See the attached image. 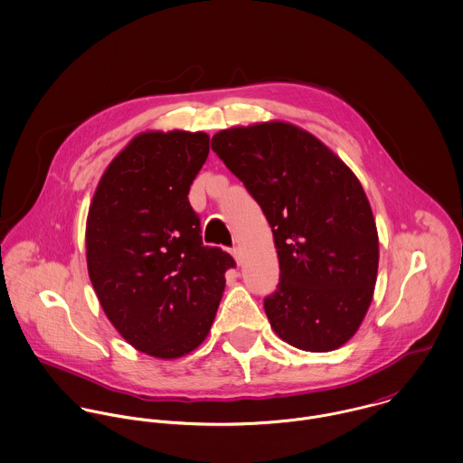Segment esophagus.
Wrapping results in <instances>:
<instances>
[{"instance_id":"esophagus-1","label":"esophagus","mask_w":463,"mask_h":463,"mask_svg":"<svg viewBox=\"0 0 463 463\" xmlns=\"http://www.w3.org/2000/svg\"><path fill=\"white\" fill-rule=\"evenodd\" d=\"M231 254L234 257V260H236V264H241L243 262V259H241V250L238 249V247H234V249H231Z\"/></svg>"}]
</instances>
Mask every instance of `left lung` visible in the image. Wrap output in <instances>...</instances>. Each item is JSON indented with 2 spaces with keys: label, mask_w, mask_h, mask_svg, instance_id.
<instances>
[{
  "label": "left lung",
  "mask_w": 463,
  "mask_h": 463,
  "mask_svg": "<svg viewBox=\"0 0 463 463\" xmlns=\"http://www.w3.org/2000/svg\"><path fill=\"white\" fill-rule=\"evenodd\" d=\"M211 149L262 209L280 266L264 298L275 334L304 352L348 343L371 306L378 232L357 175L306 129L269 120L218 131Z\"/></svg>",
  "instance_id": "obj_1"
}]
</instances>
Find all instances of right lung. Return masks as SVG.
<instances>
[{
	"label": "right lung",
	"mask_w": 463,
	"mask_h": 463,
	"mask_svg": "<svg viewBox=\"0 0 463 463\" xmlns=\"http://www.w3.org/2000/svg\"><path fill=\"white\" fill-rule=\"evenodd\" d=\"M203 131H146L104 170L87 216L89 277L106 317L138 352L179 359L211 330L234 259L204 247L188 192Z\"/></svg>",
	"instance_id": "1"
}]
</instances>
